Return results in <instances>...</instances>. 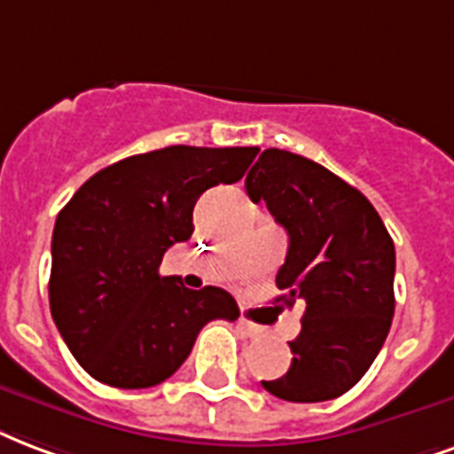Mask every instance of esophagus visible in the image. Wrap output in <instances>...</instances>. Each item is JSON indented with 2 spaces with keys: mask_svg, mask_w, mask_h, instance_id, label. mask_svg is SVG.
I'll return each mask as SVG.
<instances>
[{
  "mask_svg": "<svg viewBox=\"0 0 454 454\" xmlns=\"http://www.w3.org/2000/svg\"><path fill=\"white\" fill-rule=\"evenodd\" d=\"M237 325H239L241 333H244L247 337H251V340H254V337L263 335V328H261V325H255V323H251L248 318H239L237 320Z\"/></svg>",
  "mask_w": 454,
  "mask_h": 454,
  "instance_id": "obj_1",
  "label": "esophagus"
}]
</instances>
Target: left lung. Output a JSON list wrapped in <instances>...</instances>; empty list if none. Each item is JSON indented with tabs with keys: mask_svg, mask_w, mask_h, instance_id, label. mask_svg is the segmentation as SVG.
<instances>
[{
	"mask_svg": "<svg viewBox=\"0 0 454 454\" xmlns=\"http://www.w3.org/2000/svg\"><path fill=\"white\" fill-rule=\"evenodd\" d=\"M289 237L278 301L304 299L292 366L261 380L287 402L335 400L359 383L380 352L395 313V244L369 199L318 162L268 148L247 176Z\"/></svg>",
	"mask_w": 454,
	"mask_h": 454,
	"instance_id": "1",
	"label": "left lung"
}]
</instances>
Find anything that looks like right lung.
<instances>
[{
  "label": "right lung",
  "instance_id": "add662e5",
  "mask_svg": "<svg viewBox=\"0 0 454 454\" xmlns=\"http://www.w3.org/2000/svg\"><path fill=\"white\" fill-rule=\"evenodd\" d=\"M258 148L169 145L119 160L61 207L52 231L50 311L95 380L153 387L172 376L215 318L239 306L220 287L162 278L169 247L191 239L193 206L217 184L239 182Z\"/></svg>",
  "mask_w": 454,
  "mask_h": 454
}]
</instances>
